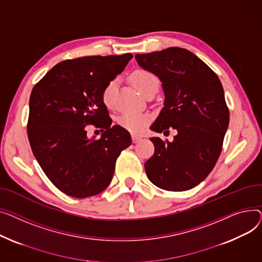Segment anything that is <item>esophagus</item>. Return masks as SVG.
Here are the masks:
<instances>
[{"label": "esophagus", "mask_w": 262, "mask_h": 262, "mask_svg": "<svg viewBox=\"0 0 262 262\" xmlns=\"http://www.w3.org/2000/svg\"><path fill=\"white\" fill-rule=\"evenodd\" d=\"M140 141H142V137L141 136H137V135H132V142L135 144V143H138Z\"/></svg>", "instance_id": "esophagus-1"}]
</instances>
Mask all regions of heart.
Wrapping results in <instances>:
<instances>
[{"instance_id":"heart-1","label":"heart","mask_w":262,"mask_h":262,"mask_svg":"<svg viewBox=\"0 0 262 262\" xmlns=\"http://www.w3.org/2000/svg\"><path fill=\"white\" fill-rule=\"evenodd\" d=\"M131 81L133 85L138 90L141 94L145 95L146 92L151 89H158L159 79L156 75L145 71V70H136L131 74ZM117 79H112L107 82L101 92V100L103 104L107 107L113 105L114 93L117 88ZM150 115L146 113H125L119 116L118 124L120 127L128 130L131 133H142L148 124L150 122Z\"/></svg>"}]
</instances>
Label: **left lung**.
I'll return each mask as SVG.
<instances>
[{
    "mask_svg": "<svg viewBox=\"0 0 262 262\" xmlns=\"http://www.w3.org/2000/svg\"><path fill=\"white\" fill-rule=\"evenodd\" d=\"M135 59L159 77L165 94L163 109L150 129L178 131L172 142L150 138L155 155L145 163L147 177L165 190L191 189L209 174L222 150L229 112L221 81L185 49L136 54Z\"/></svg>",
    "mask_w": 262,
    "mask_h": 262,
    "instance_id": "1",
    "label": "left lung"
}]
</instances>
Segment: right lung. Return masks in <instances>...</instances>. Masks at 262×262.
I'll list each match as a JSON object with an SVG mask.
<instances>
[{
	"label": "right lung",
	"mask_w": 262,
	"mask_h": 262,
	"mask_svg": "<svg viewBox=\"0 0 262 262\" xmlns=\"http://www.w3.org/2000/svg\"><path fill=\"white\" fill-rule=\"evenodd\" d=\"M132 57L128 53L62 61L32 91L27 122L30 147L46 177L68 195L82 199L103 191L112 181L120 152L131 145L126 129L111 126L101 92ZM88 124L105 129L100 139L86 136Z\"/></svg>",
	"instance_id": "1"
}]
</instances>
